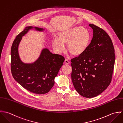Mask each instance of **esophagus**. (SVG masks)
Masks as SVG:
<instances>
[{
  "label": "esophagus",
  "instance_id": "esophagus-1",
  "mask_svg": "<svg viewBox=\"0 0 123 123\" xmlns=\"http://www.w3.org/2000/svg\"><path fill=\"white\" fill-rule=\"evenodd\" d=\"M65 63L66 64L68 65V64H70V61H69L68 59H66L65 60Z\"/></svg>",
  "mask_w": 123,
  "mask_h": 123
}]
</instances>
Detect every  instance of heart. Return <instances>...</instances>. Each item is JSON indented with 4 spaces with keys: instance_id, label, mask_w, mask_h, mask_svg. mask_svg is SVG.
<instances>
[{
    "instance_id": "obj_1",
    "label": "heart",
    "mask_w": 123,
    "mask_h": 123,
    "mask_svg": "<svg viewBox=\"0 0 123 123\" xmlns=\"http://www.w3.org/2000/svg\"><path fill=\"white\" fill-rule=\"evenodd\" d=\"M91 41L90 32L81 26H74L60 31L57 39L51 40L53 48L60 53L65 50V44H68V49L74 57L83 55L88 49Z\"/></svg>"
}]
</instances>
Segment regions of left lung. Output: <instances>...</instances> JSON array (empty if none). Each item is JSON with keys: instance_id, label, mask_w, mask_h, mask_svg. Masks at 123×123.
<instances>
[{"instance_id": "left-lung-1", "label": "left lung", "mask_w": 123, "mask_h": 123, "mask_svg": "<svg viewBox=\"0 0 123 123\" xmlns=\"http://www.w3.org/2000/svg\"><path fill=\"white\" fill-rule=\"evenodd\" d=\"M93 37L86 51L72 59L71 79L76 91L82 96L92 98L101 94L110 85L115 55L110 37L94 24Z\"/></svg>"}]
</instances>
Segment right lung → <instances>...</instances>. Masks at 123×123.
<instances>
[{
    "instance_id": "add662e5",
    "label": "right lung",
    "mask_w": 123,
    "mask_h": 123,
    "mask_svg": "<svg viewBox=\"0 0 123 123\" xmlns=\"http://www.w3.org/2000/svg\"><path fill=\"white\" fill-rule=\"evenodd\" d=\"M33 28L39 31L44 30L35 26H26L13 41L11 49V70L14 79L25 89L35 94H44L53 86L55 78L62 66L65 58L44 49L35 62H22L18 54V46L22 37Z\"/></svg>"
}]
</instances>
